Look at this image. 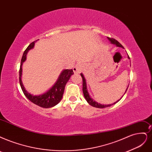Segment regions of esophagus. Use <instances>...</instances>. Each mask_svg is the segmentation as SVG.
<instances>
[{"label": "esophagus", "instance_id": "1", "mask_svg": "<svg viewBox=\"0 0 152 152\" xmlns=\"http://www.w3.org/2000/svg\"><path fill=\"white\" fill-rule=\"evenodd\" d=\"M83 67L80 64H76L74 67H73V71L75 73H80L83 71Z\"/></svg>", "mask_w": 152, "mask_h": 152}]
</instances>
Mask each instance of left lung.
<instances>
[{
	"mask_svg": "<svg viewBox=\"0 0 152 152\" xmlns=\"http://www.w3.org/2000/svg\"><path fill=\"white\" fill-rule=\"evenodd\" d=\"M108 39L111 41V43H113V44L116 45V46L121 47V48H123V46H122V45H121L118 41H116V39H113V38H110V37H108ZM128 58L130 59V57H129V56H128ZM81 77H82V78H83V94H84V96H85L86 100L87 101V102H88L89 104H90L91 106H93V107H96V108H106V107H109V106H111V105H113V104L116 103L117 102H118L120 100V99H119L118 101H117V102H115L114 104H108V105H107V104H106V105L100 104H98V103H96V102H95L94 101H93V100L90 98V96H89V94H88V91H87L85 78V77H84V76H83V75L82 74V73L81 74ZM128 88H127V89H128ZM127 89H126V90H127Z\"/></svg>",
	"mask_w": 152,
	"mask_h": 152,
	"instance_id": "8db88e82",
	"label": "left lung"
}]
</instances>
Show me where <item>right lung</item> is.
Returning a JSON list of instances; mask_svg holds the SVG:
<instances>
[{
	"label": "right lung",
	"instance_id": "add662e5",
	"mask_svg": "<svg viewBox=\"0 0 152 152\" xmlns=\"http://www.w3.org/2000/svg\"><path fill=\"white\" fill-rule=\"evenodd\" d=\"M34 46V42H32L29 45V46H28L27 49L25 50L23 56H22L19 69L20 85L22 90L23 91L26 98L27 99H29V100H30L32 103L44 108H51L60 102V101L61 100L62 98H63V95L64 93L66 83L69 80L71 76L74 74V72H73L72 69L64 70L61 72V75L59 77V79L58 80L57 82L56 83L55 85L52 87V88L50 89L48 91L45 93L43 94L39 95V96H33V95L31 94L30 93H27L24 89V87L23 85H22V83L21 81L22 65V63H23L26 59V54L27 52L29 51L30 49L33 48Z\"/></svg>",
	"mask_w": 152,
	"mask_h": 152
}]
</instances>
